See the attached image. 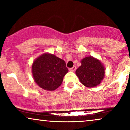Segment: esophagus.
<instances>
[{"instance_id":"esophagus-1","label":"esophagus","mask_w":130,"mask_h":130,"mask_svg":"<svg viewBox=\"0 0 130 130\" xmlns=\"http://www.w3.org/2000/svg\"><path fill=\"white\" fill-rule=\"evenodd\" d=\"M76 69V66H74L73 67H72V68H70L69 70H70V71H72V72H73V71H75Z\"/></svg>"}]
</instances>
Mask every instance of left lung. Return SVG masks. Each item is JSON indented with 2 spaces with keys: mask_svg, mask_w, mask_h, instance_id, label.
<instances>
[{
  "mask_svg": "<svg viewBox=\"0 0 130 130\" xmlns=\"http://www.w3.org/2000/svg\"><path fill=\"white\" fill-rule=\"evenodd\" d=\"M80 62L81 65L76 71L80 83L89 88L100 84L105 74V68L101 61L92 56H87Z\"/></svg>",
  "mask_w": 130,
  "mask_h": 130,
  "instance_id": "obj_1",
  "label": "left lung"
}]
</instances>
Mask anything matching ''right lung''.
Masks as SVG:
<instances>
[{"label":"right lung","mask_w":130,"mask_h":130,"mask_svg":"<svg viewBox=\"0 0 130 130\" xmlns=\"http://www.w3.org/2000/svg\"><path fill=\"white\" fill-rule=\"evenodd\" d=\"M68 71L65 61L48 53L38 57L32 65L35 82L41 89L48 91L57 89Z\"/></svg>","instance_id":"1"}]
</instances>
